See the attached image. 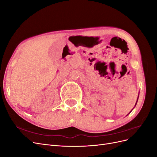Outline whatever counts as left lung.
<instances>
[{
  "label": "left lung",
  "mask_w": 157,
  "mask_h": 157,
  "mask_svg": "<svg viewBox=\"0 0 157 157\" xmlns=\"http://www.w3.org/2000/svg\"><path fill=\"white\" fill-rule=\"evenodd\" d=\"M137 101H136V103H137Z\"/></svg>",
  "instance_id": "left-lung-1"
}]
</instances>
